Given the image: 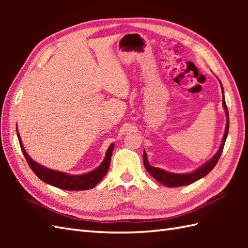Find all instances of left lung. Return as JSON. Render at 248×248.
Segmentation results:
<instances>
[{"mask_svg": "<svg viewBox=\"0 0 248 248\" xmlns=\"http://www.w3.org/2000/svg\"><path fill=\"white\" fill-rule=\"evenodd\" d=\"M220 86H222V83H220ZM222 91H223V93H224L223 86H222ZM223 108L225 109L226 117H227V124H226V129H225V133H224V136H223L222 144H220L219 149L217 150V154L213 155L211 160H209L207 163H204L203 165H202L199 168H197L196 170H194L192 172L173 173V172L166 171L164 170H161V168L151 166L148 163V159H147L146 151L144 150L143 160H144V165L146 167L147 171H148L150 175L155 179L156 181H159L160 183L163 184V186H168V187H177V186H188V184L194 183L195 181L199 180V179L203 178L204 176H207L208 173L213 170L214 166L217 165V163L218 162L219 156H220V155H222L223 149H224L226 139H227V135H228L229 114H228V108H227V105H226V101H225L224 96H223Z\"/></svg>", "mask_w": 248, "mask_h": 248, "instance_id": "1", "label": "left lung"}]
</instances>
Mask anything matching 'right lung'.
Here are the masks:
<instances>
[{
    "label": "right lung",
    "instance_id": "1",
    "mask_svg": "<svg viewBox=\"0 0 248 248\" xmlns=\"http://www.w3.org/2000/svg\"><path fill=\"white\" fill-rule=\"evenodd\" d=\"M17 135L21 150H22L26 162H28L31 170L34 171L35 175L38 177L40 180L50 184V186H53L62 189H67V191H84V189H89L96 186L97 184L102 180V178L107 175V172L108 170L110 156H112V152L114 149V144H110L108 149L107 150V154H105L103 162L96 168V170L83 173V175H69V173L66 172L50 170V168L45 167L35 162L28 154H26L22 141H21L18 128Z\"/></svg>",
    "mask_w": 248,
    "mask_h": 248
}]
</instances>
